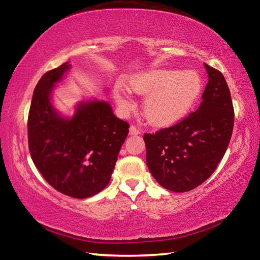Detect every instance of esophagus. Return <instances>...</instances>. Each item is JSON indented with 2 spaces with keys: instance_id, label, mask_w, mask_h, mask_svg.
Segmentation results:
<instances>
[{
  "instance_id": "obj_1",
  "label": "esophagus",
  "mask_w": 260,
  "mask_h": 260,
  "mask_svg": "<svg viewBox=\"0 0 260 260\" xmlns=\"http://www.w3.org/2000/svg\"><path fill=\"white\" fill-rule=\"evenodd\" d=\"M139 134H141V129L138 128L136 126L132 125L129 127V135H139Z\"/></svg>"
}]
</instances>
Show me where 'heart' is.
<instances>
[{
	"label": "heart",
	"mask_w": 260,
	"mask_h": 260,
	"mask_svg": "<svg viewBox=\"0 0 260 260\" xmlns=\"http://www.w3.org/2000/svg\"><path fill=\"white\" fill-rule=\"evenodd\" d=\"M128 88L138 95H148L143 103L146 119L155 126H166L181 119L195 105L203 81L193 70L155 69L132 77ZM113 95L124 111L133 109V101L124 88L116 86Z\"/></svg>",
	"instance_id": "1"
}]
</instances>
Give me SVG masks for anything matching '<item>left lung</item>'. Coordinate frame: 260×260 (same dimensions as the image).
<instances>
[{"label": "left lung", "instance_id": "obj_1", "mask_svg": "<svg viewBox=\"0 0 260 260\" xmlns=\"http://www.w3.org/2000/svg\"><path fill=\"white\" fill-rule=\"evenodd\" d=\"M209 82L195 112L155 134H144L147 165L167 190L184 192L199 187L217 169L234 126L230 88L218 70L204 64Z\"/></svg>", "mask_w": 260, "mask_h": 260}]
</instances>
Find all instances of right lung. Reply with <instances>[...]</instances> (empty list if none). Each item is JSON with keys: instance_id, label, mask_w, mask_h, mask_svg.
Wrapping results in <instances>:
<instances>
[{"instance_id": "add662e5", "label": "right lung", "mask_w": 260, "mask_h": 260, "mask_svg": "<svg viewBox=\"0 0 260 260\" xmlns=\"http://www.w3.org/2000/svg\"><path fill=\"white\" fill-rule=\"evenodd\" d=\"M71 64L45 73L35 87L28 113V148L46 181L64 195L88 199L110 182L129 125L107 101L86 100L65 117L52 104V91Z\"/></svg>"}]
</instances>
